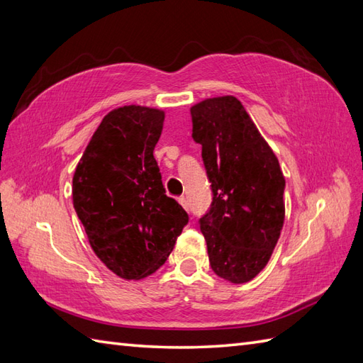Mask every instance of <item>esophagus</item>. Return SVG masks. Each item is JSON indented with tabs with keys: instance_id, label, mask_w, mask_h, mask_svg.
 <instances>
[{
	"instance_id": "esophagus-1",
	"label": "esophagus",
	"mask_w": 363,
	"mask_h": 363,
	"mask_svg": "<svg viewBox=\"0 0 363 363\" xmlns=\"http://www.w3.org/2000/svg\"><path fill=\"white\" fill-rule=\"evenodd\" d=\"M178 202H179V204H181L185 210H189V202H187V198H185V196H179V198H178Z\"/></svg>"
}]
</instances>
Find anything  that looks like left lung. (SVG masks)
<instances>
[{"instance_id":"1","label":"left lung","mask_w":363,"mask_h":363,"mask_svg":"<svg viewBox=\"0 0 363 363\" xmlns=\"http://www.w3.org/2000/svg\"><path fill=\"white\" fill-rule=\"evenodd\" d=\"M193 139L212 182L213 201L199 220L213 272L241 284L271 258L284 223V176L278 159L233 96L190 108Z\"/></svg>"}]
</instances>
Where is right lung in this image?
<instances>
[{"instance_id":"1","label":"right lung","mask_w":363,"mask_h":363,"mask_svg":"<svg viewBox=\"0 0 363 363\" xmlns=\"http://www.w3.org/2000/svg\"><path fill=\"white\" fill-rule=\"evenodd\" d=\"M164 119L157 108H114L74 172V208L91 247L123 280L155 274L189 223L185 210L165 195L153 156Z\"/></svg>"}]
</instances>
